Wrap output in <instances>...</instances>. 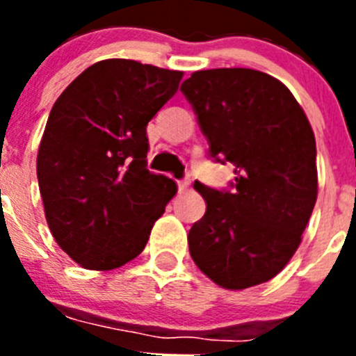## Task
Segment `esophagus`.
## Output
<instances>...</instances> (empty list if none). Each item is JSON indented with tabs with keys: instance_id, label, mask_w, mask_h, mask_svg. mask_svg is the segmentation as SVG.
<instances>
[{
	"instance_id": "1",
	"label": "esophagus",
	"mask_w": 356,
	"mask_h": 356,
	"mask_svg": "<svg viewBox=\"0 0 356 356\" xmlns=\"http://www.w3.org/2000/svg\"><path fill=\"white\" fill-rule=\"evenodd\" d=\"M188 187H191V178H184V180L178 181V188H180L181 193H184V191H187Z\"/></svg>"
}]
</instances>
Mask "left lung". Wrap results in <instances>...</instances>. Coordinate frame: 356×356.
<instances>
[{
  "label": "left lung",
  "instance_id": "1",
  "mask_svg": "<svg viewBox=\"0 0 356 356\" xmlns=\"http://www.w3.org/2000/svg\"><path fill=\"white\" fill-rule=\"evenodd\" d=\"M209 155L235 165L232 191L196 181L207 212L188 232L194 264L232 291L275 278L317 200L316 137L291 90L244 67L196 71L181 83Z\"/></svg>",
  "mask_w": 356,
  "mask_h": 356
}]
</instances>
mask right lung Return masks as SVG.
Segmentation results:
<instances>
[{
    "label": "right lung",
    "instance_id": "right-lung-1",
    "mask_svg": "<svg viewBox=\"0 0 356 356\" xmlns=\"http://www.w3.org/2000/svg\"><path fill=\"white\" fill-rule=\"evenodd\" d=\"M184 72L127 58L85 69L49 112L37 155L44 213L56 244L85 269L143 253L176 184L147 171L146 127Z\"/></svg>",
    "mask_w": 356,
    "mask_h": 356
}]
</instances>
